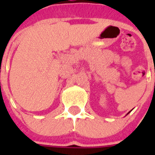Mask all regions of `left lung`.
Wrapping results in <instances>:
<instances>
[{"label":"left lung","instance_id":"1","mask_svg":"<svg viewBox=\"0 0 155 155\" xmlns=\"http://www.w3.org/2000/svg\"><path fill=\"white\" fill-rule=\"evenodd\" d=\"M129 113H130V112H129ZM128 113H127V114H128Z\"/></svg>","mask_w":155,"mask_h":155}]
</instances>
